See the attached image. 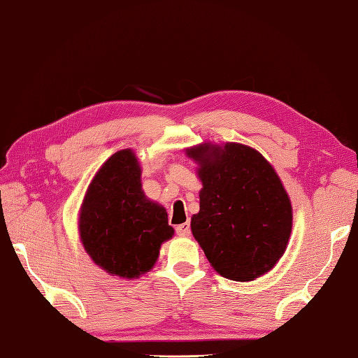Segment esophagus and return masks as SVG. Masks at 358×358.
Masks as SVG:
<instances>
[{"instance_id": "esophagus-1", "label": "esophagus", "mask_w": 358, "mask_h": 358, "mask_svg": "<svg viewBox=\"0 0 358 358\" xmlns=\"http://www.w3.org/2000/svg\"><path fill=\"white\" fill-rule=\"evenodd\" d=\"M177 234L181 236V237H186V236L191 234V223L185 222V223H181V225H178L177 227Z\"/></svg>"}]
</instances>
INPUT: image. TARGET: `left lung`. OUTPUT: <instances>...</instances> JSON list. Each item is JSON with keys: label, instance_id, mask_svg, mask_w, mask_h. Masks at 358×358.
I'll return each instance as SVG.
<instances>
[{"label": "left lung", "instance_id": "left-lung-1", "mask_svg": "<svg viewBox=\"0 0 358 358\" xmlns=\"http://www.w3.org/2000/svg\"><path fill=\"white\" fill-rule=\"evenodd\" d=\"M186 155L199 164L200 211L194 239L220 276L255 281L279 262L290 241L289 194L267 159L241 143H201Z\"/></svg>", "mask_w": 358, "mask_h": 358}]
</instances>
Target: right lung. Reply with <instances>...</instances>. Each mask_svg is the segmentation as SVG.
Masks as SVG:
<instances>
[{
  "mask_svg": "<svg viewBox=\"0 0 358 358\" xmlns=\"http://www.w3.org/2000/svg\"><path fill=\"white\" fill-rule=\"evenodd\" d=\"M136 153H113L94 173L79 209L80 242L97 267L111 276L138 279L157 264L173 228L158 201L147 199Z\"/></svg>",
  "mask_w": 358,
  "mask_h": 358,
  "instance_id": "1",
  "label": "right lung"
}]
</instances>
